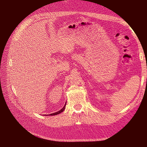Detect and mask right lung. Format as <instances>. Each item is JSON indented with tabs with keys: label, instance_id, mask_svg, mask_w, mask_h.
Returning <instances> with one entry per match:
<instances>
[{
	"label": "right lung",
	"instance_id": "add662e5",
	"mask_svg": "<svg viewBox=\"0 0 147 147\" xmlns=\"http://www.w3.org/2000/svg\"><path fill=\"white\" fill-rule=\"evenodd\" d=\"M65 105H66V104H65V105L64 106V107L61 109V110H59V111H58V112H56V113H53V114H47V115H57V114H59V113H61L64 110V109H65Z\"/></svg>",
	"mask_w": 147,
	"mask_h": 147
}]
</instances>
